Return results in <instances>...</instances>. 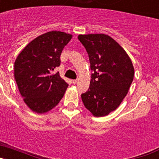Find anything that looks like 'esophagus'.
<instances>
[{"mask_svg": "<svg viewBox=\"0 0 159 159\" xmlns=\"http://www.w3.org/2000/svg\"><path fill=\"white\" fill-rule=\"evenodd\" d=\"M77 82H78V80H72V84H77Z\"/></svg>", "mask_w": 159, "mask_h": 159, "instance_id": "obj_1", "label": "esophagus"}]
</instances>
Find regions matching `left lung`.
<instances>
[{
  "mask_svg": "<svg viewBox=\"0 0 159 159\" xmlns=\"http://www.w3.org/2000/svg\"><path fill=\"white\" fill-rule=\"evenodd\" d=\"M93 73L88 92L81 95L85 107L95 117L107 116L120 105L134 79L131 60L124 49L105 34L79 35Z\"/></svg>",
  "mask_w": 159,
  "mask_h": 159,
  "instance_id": "left-lung-1",
  "label": "left lung"
}]
</instances>
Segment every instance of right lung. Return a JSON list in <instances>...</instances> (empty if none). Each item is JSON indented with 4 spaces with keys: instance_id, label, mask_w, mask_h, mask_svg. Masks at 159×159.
Here are the masks:
<instances>
[{
    "instance_id": "right-lung-1",
    "label": "right lung",
    "mask_w": 159,
    "mask_h": 159,
    "mask_svg": "<svg viewBox=\"0 0 159 159\" xmlns=\"http://www.w3.org/2000/svg\"><path fill=\"white\" fill-rule=\"evenodd\" d=\"M72 35L52 31L35 38L20 52L14 63V77L24 102L32 111L43 114L57 106L68 84L59 72L60 55Z\"/></svg>"
}]
</instances>
